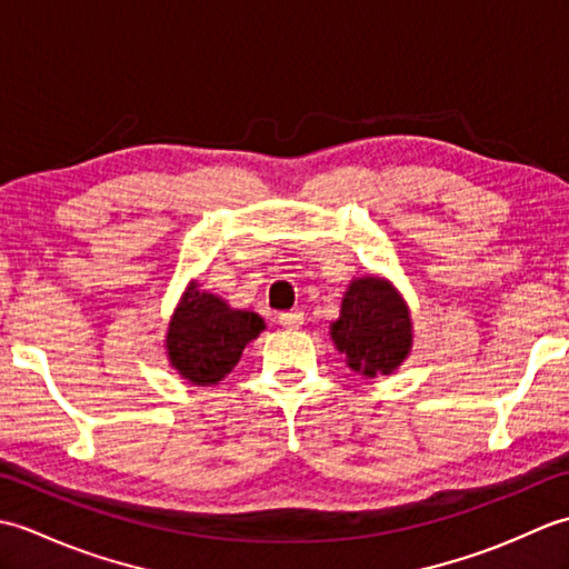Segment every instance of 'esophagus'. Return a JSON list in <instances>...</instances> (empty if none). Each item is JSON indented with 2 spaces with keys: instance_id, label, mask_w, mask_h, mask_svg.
<instances>
[{
  "instance_id": "obj_1",
  "label": "esophagus",
  "mask_w": 569,
  "mask_h": 569,
  "mask_svg": "<svg viewBox=\"0 0 569 569\" xmlns=\"http://www.w3.org/2000/svg\"><path fill=\"white\" fill-rule=\"evenodd\" d=\"M278 325H281V328H286V330H298L300 325H303V312H300V310L281 312V316H278Z\"/></svg>"
}]
</instances>
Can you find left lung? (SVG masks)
I'll list each match as a JSON object with an SVG mask.
<instances>
[{
  "label": "left lung",
  "instance_id": "left-lung-1",
  "mask_svg": "<svg viewBox=\"0 0 569 569\" xmlns=\"http://www.w3.org/2000/svg\"><path fill=\"white\" fill-rule=\"evenodd\" d=\"M330 337L345 365L365 379L391 377L413 349V320L401 291L383 276L349 281Z\"/></svg>",
  "mask_w": 569,
  "mask_h": 569
}]
</instances>
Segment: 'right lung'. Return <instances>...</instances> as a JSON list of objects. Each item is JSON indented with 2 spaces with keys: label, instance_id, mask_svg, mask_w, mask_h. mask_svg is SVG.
Instances as JSON below:
<instances>
[{
  "label": "right lung",
  "instance_id": "obj_1",
  "mask_svg": "<svg viewBox=\"0 0 569 569\" xmlns=\"http://www.w3.org/2000/svg\"><path fill=\"white\" fill-rule=\"evenodd\" d=\"M266 330L261 316L239 310L198 281L180 296L166 328L168 365L192 386H214L237 367L244 347Z\"/></svg>",
  "mask_w": 569,
  "mask_h": 569
}]
</instances>
